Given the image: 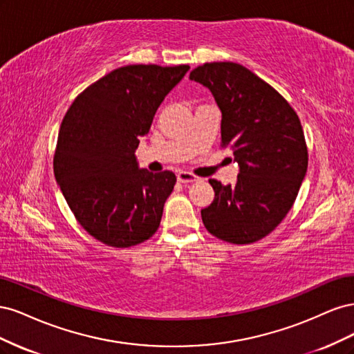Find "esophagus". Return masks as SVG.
<instances>
[{"mask_svg":"<svg viewBox=\"0 0 354 354\" xmlns=\"http://www.w3.org/2000/svg\"><path fill=\"white\" fill-rule=\"evenodd\" d=\"M177 180L180 181V183H194V181H198L199 178L196 176H194L192 173H189V171H178L177 173Z\"/></svg>","mask_w":354,"mask_h":354,"instance_id":"esophagus-1","label":"esophagus"}]
</instances>
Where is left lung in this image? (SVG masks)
Here are the masks:
<instances>
[{
	"label": "left lung",
	"instance_id": "8db88e82",
	"mask_svg": "<svg viewBox=\"0 0 354 354\" xmlns=\"http://www.w3.org/2000/svg\"><path fill=\"white\" fill-rule=\"evenodd\" d=\"M221 111V146L239 165L236 185L209 180L216 196L201 209L207 230L236 245L252 243L277 227L298 195L308 153L298 115L272 85L233 62L190 72Z\"/></svg>",
	"mask_w": 354,
	"mask_h": 354
}]
</instances>
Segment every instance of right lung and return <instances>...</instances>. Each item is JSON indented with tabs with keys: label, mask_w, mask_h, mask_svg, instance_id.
Wrapping results in <instances>:
<instances>
[{
	"label": "right lung",
	"mask_w": 354,
	"mask_h": 354,
	"mask_svg": "<svg viewBox=\"0 0 354 354\" xmlns=\"http://www.w3.org/2000/svg\"><path fill=\"white\" fill-rule=\"evenodd\" d=\"M189 69L118 68L85 88L63 118L53 159L56 181L75 218L104 245L128 248L159 227L177 178L138 168L136 149Z\"/></svg>",
	"instance_id": "obj_1"
}]
</instances>
